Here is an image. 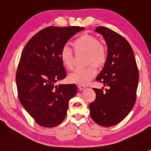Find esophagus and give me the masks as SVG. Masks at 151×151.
I'll list each match as a JSON object with an SVG mask.
<instances>
[{"instance_id":"1","label":"esophagus","mask_w":151,"mask_h":151,"mask_svg":"<svg viewBox=\"0 0 151 151\" xmlns=\"http://www.w3.org/2000/svg\"><path fill=\"white\" fill-rule=\"evenodd\" d=\"M85 86L83 85H78V88H79L80 91H82V90L85 89Z\"/></svg>"}]
</instances>
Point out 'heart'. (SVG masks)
<instances>
[{
    "label": "heart",
    "mask_w": 151,
    "mask_h": 151,
    "mask_svg": "<svg viewBox=\"0 0 151 151\" xmlns=\"http://www.w3.org/2000/svg\"><path fill=\"white\" fill-rule=\"evenodd\" d=\"M73 47L77 54L86 53V63L89 65L83 69L75 70L69 75V80L72 83L79 85L87 84L95 77L98 68L105 64L107 58L106 47L100 43L96 37L91 35H84L78 38L73 42ZM60 60L66 69L72 70L74 68V53L68 46L63 47L60 53Z\"/></svg>",
    "instance_id": "b5f03b06"
}]
</instances>
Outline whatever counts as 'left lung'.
<instances>
[{"mask_svg": "<svg viewBox=\"0 0 151 151\" xmlns=\"http://www.w3.org/2000/svg\"><path fill=\"white\" fill-rule=\"evenodd\" d=\"M95 31L105 40L108 51L106 61L96 81L109 88H93L96 98L89 105L90 115L98 125L111 127L121 122L132 109L139 71L134 52L125 37L104 26H98Z\"/></svg>", "mask_w": 151, "mask_h": 151, "instance_id": "obj_1", "label": "left lung"}]
</instances>
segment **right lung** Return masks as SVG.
<instances>
[{
  "label": "right lung",
  "mask_w": 151,
  "mask_h": 151,
  "mask_svg": "<svg viewBox=\"0 0 151 151\" xmlns=\"http://www.w3.org/2000/svg\"><path fill=\"white\" fill-rule=\"evenodd\" d=\"M79 26H49L36 33L23 50L16 74L19 100L38 125L53 127L67 115L68 103L77 91L75 84L55 85L66 77L60 51Z\"/></svg>",
  "instance_id": "add662e5"
}]
</instances>
